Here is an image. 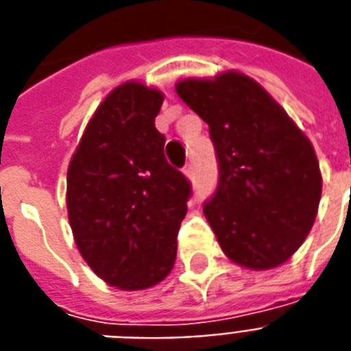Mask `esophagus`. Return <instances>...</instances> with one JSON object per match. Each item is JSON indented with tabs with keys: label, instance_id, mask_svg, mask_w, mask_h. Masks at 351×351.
I'll return each instance as SVG.
<instances>
[{
	"label": "esophagus",
	"instance_id": "esophagus-1",
	"mask_svg": "<svg viewBox=\"0 0 351 351\" xmlns=\"http://www.w3.org/2000/svg\"><path fill=\"white\" fill-rule=\"evenodd\" d=\"M183 173L189 179L192 178V173H194V168H192V165H186V167H184V170H183Z\"/></svg>",
	"mask_w": 351,
	"mask_h": 351
}]
</instances>
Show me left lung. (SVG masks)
<instances>
[{
    "label": "left lung",
    "instance_id": "1",
    "mask_svg": "<svg viewBox=\"0 0 351 351\" xmlns=\"http://www.w3.org/2000/svg\"><path fill=\"white\" fill-rule=\"evenodd\" d=\"M176 91L208 124L219 162L203 208L221 251L252 271L286 263L313 227L322 173L313 145L254 80L229 69L183 78Z\"/></svg>",
    "mask_w": 351,
    "mask_h": 351
}]
</instances>
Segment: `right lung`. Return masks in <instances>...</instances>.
Returning a JSON list of instances; mask_svg holds the SVG:
<instances>
[{
  "label": "right lung",
  "instance_id": "add662e5",
  "mask_svg": "<svg viewBox=\"0 0 351 351\" xmlns=\"http://www.w3.org/2000/svg\"><path fill=\"white\" fill-rule=\"evenodd\" d=\"M165 93L126 80L89 119L67 167V218L91 271L141 291L167 278L190 184L168 165L156 117Z\"/></svg>",
  "mask_w": 351,
  "mask_h": 351
}]
</instances>
